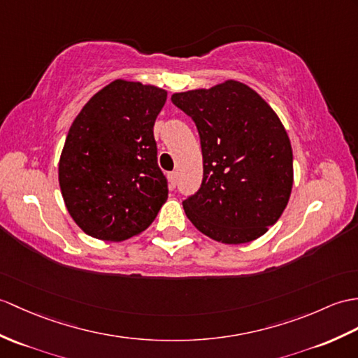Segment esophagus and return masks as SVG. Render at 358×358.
Here are the masks:
<instances>
[{
    "instance_id": "34e87169",
    "label": "esophagus",
    "mask_w": 358,
    "mask_h": 358,
    "mask_svg": "<svg viewBox=\"0 0 358 358\" xmlns=\"http://www.w3.org/2000/svg\"><path fill=\"white\" fill-rule=\"evenodd\" d=\"M177 182H178V173H177V172H171V173H169V185H171V189L176 187Z\"/></svg>"
}]
</instances>
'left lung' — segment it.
<instances>
[{
    "label": "left lung",
    "mask_w": 358,
    "mask_h": 358,
    "mask_svg": "<svg viewBox=\"0 0 358 358\" xmlns=\"http://www.w3.org/2000/svg\"><path fill=\"white\" fill-rule=\"evenodd\" d=\"M194 119L203 151V182L182 201L206 236L245 244L267 234L293 189L292 141L273 108L253 88L224 80L172 94Z\"/></svg>",
    "instance_id": "left-lung-1"
}]
</instances>
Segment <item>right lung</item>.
<instances>
[{"label":"right lung","mask_w":358,"mask_h":358,"mask_svg":"<svg viewBox=\"0 0 358 358\" xmlns=\"http://www.w3.org/2000/svg\"><path fill=\"white\" fill-rule=\"evenodd\" d=\"M168 91L115 79L73 120L57 176L66 210L87 235L120 243L151 226L168 199L154 123Z\"/></svg>","instance_id":"right-lung-1"}]
</instances>
